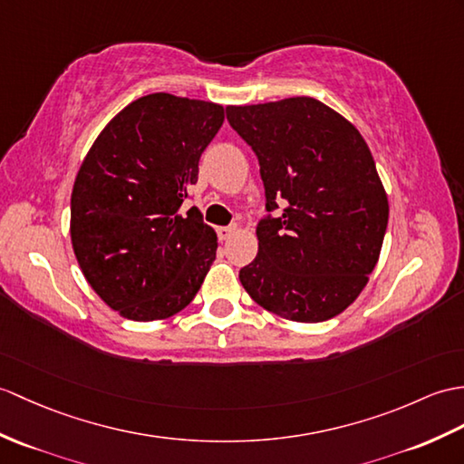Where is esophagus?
Here are the masks:
<instances>
[{"mask_svg": "<svg viewBox=\"0 0 464 464\" xmlns=\"http://www.w3.org/2000/svg\"><path fill=\"white\" fill-rule=\"evenodd\" d=\"M237 233V227L233 225V227H219L218 229V235H219V241H227L231 239V237Z\"/></svg>", "mask_w": 464, "mask_h": 464, "instance_id": "esophagus-1", "label": "esophagus"}]
</instances>
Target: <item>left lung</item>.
Here are the masks:
<instances>
[{"label": "left lung", "instance_id": "1", "mask_svg": "<svg viewBox=\"0 0 464 464\" xmlns=\"http://www.w3.org/2000/svg\"><path fill=\"white\" fill-rule=\"evenodd\" d=\"M261 166L266 209L258 253L239 281L258 306L293 322L346 310L380 261L390 203L368 144L350 121L310 96L227 106Z\"/></svg>", "mask_w": 464, "mask_h": 464}]
</instances>
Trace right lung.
<instances>
[{
    "instance_id": "right-lung-1",
    "label": "right lung",
    "mask_w": 464,
    "mask_h": 464,
    "mask_svg": "<svg viewBox=\"0 0 464 464\" xmlns=\"http://www.w3.org/2000/svg\"><path fill=\"white\" fill-rule=\"evenodd\" d=\"M223 121L221 104L146 94L86 152L71 193V243L86 283L122 318L178 314L209 273L218 235L196 208L179 209Z\"/></svg>"
}]
</instances>
